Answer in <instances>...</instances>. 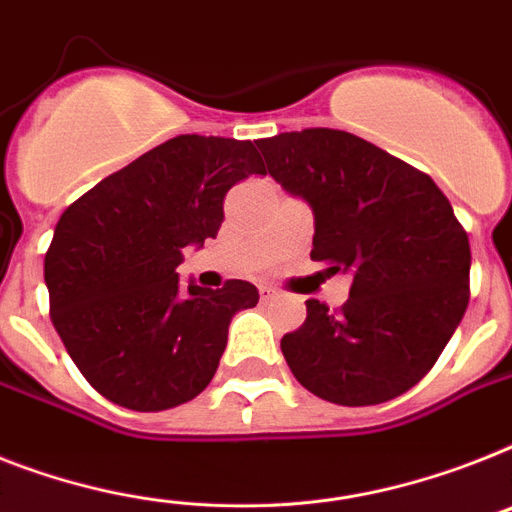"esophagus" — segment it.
I'll list each match as a JSON object with an SVG mask.
<instances>
[{
    "instance_id": "1",
    "label": "esophagus",
    "mask_w": 512,
    "mask_h": 512,
    "mask_svg": "<svg viewBox=\"0 0 512 512\" xmlns=\"http://www.w3.org/2000/svg\"><path fill=\"white\" fill-rule=\"evenodd\" d=\"M260 297H263V299H276L278 297L276 286H270V284L260 286Z\"/></svg>"
}]
</instances>
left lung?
Masks as SVG:
<instances>
[{
    "label": "left lung",
    "mask_w": 512,
    "mask_h": 512,
    "mask_svg": "<svg viewBox=\"0 0 512 512\" xmlns=\"http://www.w3.org/2000/svg\"><path fill=\"white\" fill-rule=\"evenodd\" d=\"M268 173L315 218L310 257L352 278L331 313L307 299L281 339L299 384L336 405H378L415 386L468 307L471 247L450 199L426 173L371 141L305 128L255 141Z\"/></svg>",
    "instance_id": "obj_1"
}]
</instances>
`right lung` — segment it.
<instances>
[{"instance_id": "obj_1", "label": "right lung", "mask_w": 512, "mask_h": 512, "mask_svg": "<svg viewBox=\"0 0 512 512\" xmlns=\"http://www.w3.org/2000/svg\"><path fill=\"white\" fill-rule=\"evenodd\" d=\"M265 165L252 141L184 134L99 181L60 215L44 257L49 313L78 371L139 413L194 400L218 371L228 326L260 294L178 284L186 247L223 223V197Z\"/></svg>"}]
</instances>
